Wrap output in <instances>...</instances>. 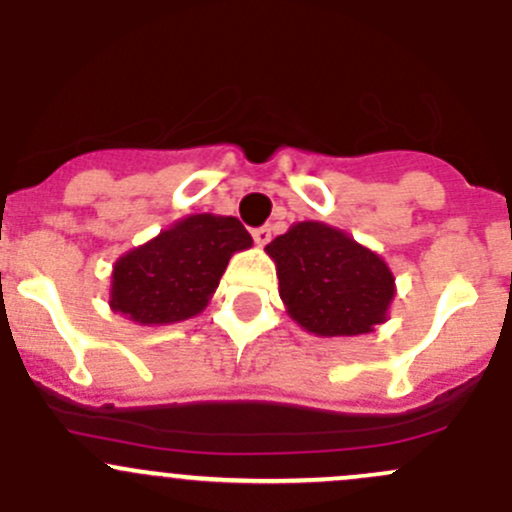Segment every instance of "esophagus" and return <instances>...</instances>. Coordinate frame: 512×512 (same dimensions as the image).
Wrapping results in <instances>:
<instances>
[{"label": "esophagus", "instance_id": "1", "mask_svg": "<svg viewBox=\"0 0 512 512\" xmlns=\"http://www.w3.org/2000/svg\"><path fill=\"white\" fill-rule=\"evenodd\" d=\"M252 237H255L257 245L265 247L267 242L272 240V230H270V227H267V225H265V227H257V230H252Z\"/></svg>", "mask_w": 512, "mask_h": 512}]
</instances>
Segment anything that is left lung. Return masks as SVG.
<instances>
[{"label":"left lung","instance_id":"1","mask_svg":"<svg viewBox=\"0 0 512 512\" xmlns=\"http://www.w3.org/2000/svg\"><path fill=\"white\" fill-rule=\"evenodd\" d=\"M289 317L314 337H359L389 319L396 280L384 260L339 227L294 223L265 247Z\"/></svg>","mask_w":512,"mask_h":512}]
</instances>
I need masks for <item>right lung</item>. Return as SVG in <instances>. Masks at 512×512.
<instances>
[{"mask_svg":"<svg viewBox=\"0 0 512 512\" xmlns=\"http://www.w3.org/2000/svg\"><path fill=\"white\" fill-rule=\"evenodd\" d=\"M250 247V232L232 215H188L118 257L108 304L141 327L198 317L230 257Z\"/></svg>","mask_w":512,"mask_h":512,"instance_id":"right-lung-1","label":"right lung"}]
</instances>
